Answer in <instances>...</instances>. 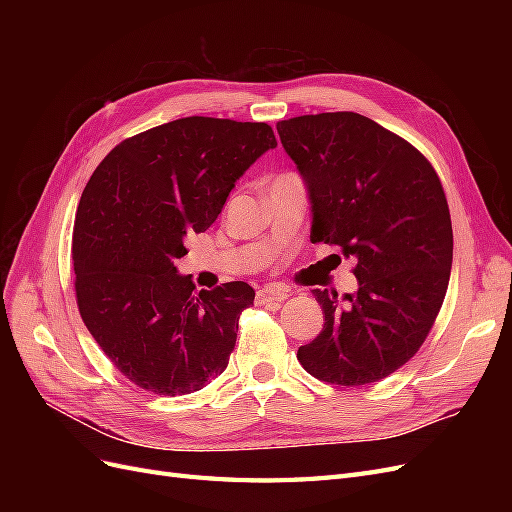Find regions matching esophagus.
Returning <instances> with one entry per match:
<instances>
[{"instance_id": "esophagus-1", "label": "esophagus", "mask_w": 512, "mask_h": 512, "mask_svg": "<svg viewBox=\"0 0 512 512\" xmlns=\"http://www.w3.org/2000/svg\"><path fill=\"white\" fill-rule=\"evenodd\" d=\"M288 299V290L282 288H275V286H267V288H260L256 292V303L258 305H277Z\"/></svg>"}]
</instances>
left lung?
I'll use <instances>...</instances> for the list:
<instances>
[{"instance_id": "1", "label": "left lung", "mask_w": 512, "mask_h": 512, "mask_svg": "<svg viewBox=\"0 0 512 512\" xmlns=\"http://www.w3.org/2000/svg\"><path fill=\"white\" fill-rule=\"evenodd\" d=\"M307 185L312 241L356 258L354 294L314 290L320 335L297 359L314 378L363 386L423 346L451 280L453 226L442 183L421 151L359 113L277 121Z\"/></svg>"}]
</instances>
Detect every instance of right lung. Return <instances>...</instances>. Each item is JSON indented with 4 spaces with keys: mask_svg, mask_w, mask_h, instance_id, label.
<instances>
[{
    "mask_svg": "<svg viewBox=\"0 0 512 512\" xmlns=\"http://www.w3.org/2000/svg\"><path fill=\"white\" fill-rule=\"evenodd\" d=\"M273 147L267 123L183 117L121 141L85 185L72 232L76 303L104 354L141 389L188 395L226 369L256 292L245 282L196 292L175 258Z\"/></svg>",
    "mask_w": 512,
    "mask_h": 512,
    "instance_id": "right-lung-1",
    "label": "right lung"
}]
</instances>
